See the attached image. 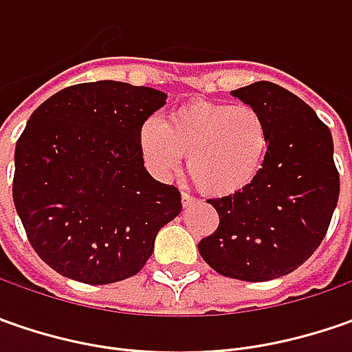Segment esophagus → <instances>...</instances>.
Returning <instances> with one entry per match:
<instances>
[{"label": "esophagus", "instance_id": "obj_1", "mask_svg": "<svg viewBox=\"0 0 352 352\" xmlns=\"http://www.w3.org/2000/svg\"><path fill=\"white\" fill-rule=\"evenodd\" d=\"M194 201H196V199L190 196V194H186V192H182V206H184V208H190V206H192Z\"/></svg>", "mask_w": 352, "mask_h": 352}]
</instances>
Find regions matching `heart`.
Here are the masks:
<instances>
[{
  "mask_svg": "<svg viewBox=\"0 0 352 352\" xmlns=\"http://www.w3.org/2000/svg\"><path fill=\"white\" fill-rule=\"evenodd\" d=\"M146 166L166 178L186 155V168L197 188L211 197L245 190L263 166L268 127L250 105L194 100L172 109L164 123L148 119L139 131Z\"/></svg>",
  "mask_w": 352,
  "mask_h": 352,
  "instance_id": "1",
  "label": "heart"
}]
</instances>
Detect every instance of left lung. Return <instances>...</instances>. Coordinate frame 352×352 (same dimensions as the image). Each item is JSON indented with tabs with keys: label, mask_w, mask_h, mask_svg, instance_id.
I'll list each match as a JSON object with an SVG mask.
<instances>
[{
	"label": "left lung",
	"mask_w": 352,
	"mask_h": 352,
	"mask_svg": "<svg viewBox=\"0 0 352 352\" xmlns=\"http://www.w3.org/2000/svg\"><path fill=\"white\" fill-rule=\"evenodd\" d=\"M231 96L264 117L268 151L245 190L210 199L219 227L197 249L223 276L266 282L294 272L327 233L339 199L333 137L307 103L278 84L254 82Z\"/></svg>",
	"instance_id": "obj_1"
}]
</instances>
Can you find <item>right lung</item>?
Returning a JSON list of instances; mask_svg holds the SVG:
<instances>
[{"mask_svg":"<svg viewBox=\"0 0 352 352\" xmlns=\"http://www.w3.org/2000/svg\"><path fill=\"white\" fill-rule=\"evenodd\" d=\"M166 98L113 80L78 84L41 103L21 133L15 210L62 276L94 286L135 276L182 211L178 188L146 172L139 146L142 123Z\"/></svg>","mask_w":352,"mask_h":352,"instance_id":"add662e5","label":"right lung"}]
</instances>
